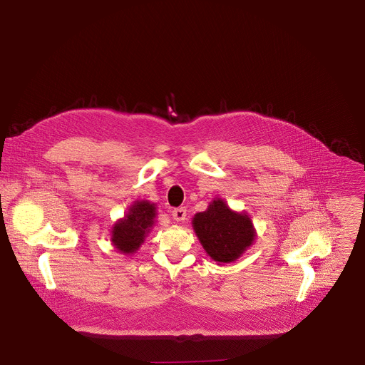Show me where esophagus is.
Listing matches in <instances>:
<instances>
[{"instance_id":"1","label":"esophagus","mask_w":365,"mask_h":365,"mask_svg":"<svg viewBox=\"0 0 365 365\" xmlns=\"http://www.w3.org/2000/svg\"><path fill=\"white\" fill-rule=\"evenodd\" d=\"M172 217H173V220H175V221L180 222V221H185V220H186L187 214H186V210H185V207H176V210H173V211H172Z\"/></svg>"}]
</instances>
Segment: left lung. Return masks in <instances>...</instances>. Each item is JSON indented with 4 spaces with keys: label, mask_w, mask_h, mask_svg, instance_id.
<instances>
[{
    "label": "left lung",
    "mask_w": 365,
    "mask_h": 365,
    "mask_svg": "<svg viewBox=\"0 0 365 365\" xmlns=\"http://www.w3.org/2000/svg\"><path fill=\"white\" fill-rule=\"evenodd\" d=\"M192 224L205 251L218 263L234 262L254 240L251 220L231 211L220 197L196 214Z\"/></svg>",
    "instance_id": "8db88e82"
}]
</instances>
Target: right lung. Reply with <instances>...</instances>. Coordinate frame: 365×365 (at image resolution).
Returning a JSON list of instances; mask_svg holds the SVG:
<instances>
[{
  "mask_svg": "<svg viewBox=\"0 0 365 365\" xmlns=\"http://www.w3.org/2000/svg\"><path fill=\"white\" fill-rule=\"evenodd\" d=\"M155 217L154 203L147 200L135 202L124 220L113 228V244L124 254L134 252L143 242Z\"/></svg>",
  "mask_w": 365,
  "mask_h": 365,
  "instance_id": "right-lung-1",
  "label": "right lung"
}]
</instances>
